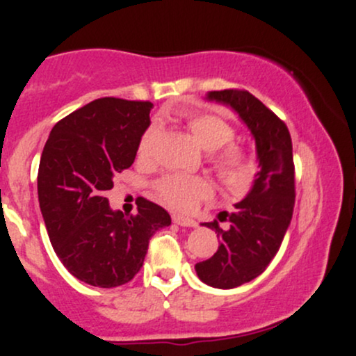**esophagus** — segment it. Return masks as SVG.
<instances>
[{"mask_svg": "<svg viewBox=\"0 0 356 356\" xmlns=\"http://www.w3.org/2000/svg\"><path fill=\"white\" fill-rule=\"evenodd\" d=\"M172 220L175 224H179V226H184V227H195V226H197V222H195L194 219L184 218V216H174Z\"/></svg>", "mask_w": 356, "mask_h": 356, "instance_id": "1", "label": "esophagus"}]
</instances>
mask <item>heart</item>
<instances>
[{"instance_id":"obj_1","label":"heart","mask_w":356,"mask_h":356,"mask_svg":"<svg viewBox=\"0 0 356 356\" xmlns=\"http://www.w3.org/2000/svg\"><path fill=\"white\" fill-rule=\"evenodd\" d=\"M187 130L194 136L209 154V164L224 184L231 187H243L254 175V159L243 147L231 144L236 137V130L229 122L214 113H192L186 117ZM161 127L150 124L140 136L137 145V155L142 161L150 159L155 152ZM155 192L169 206L181 211H189L197 206L202 199L212 194L209 181L202 177L169 174L159 179Z\"/></svg>"}]
</instances>
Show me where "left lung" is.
<instances>
[{"label":"left lung","instance_id":"8db88e82","mask_svg":"<svg viewBox=\"0 0 356 356\" xmlns=\"http://www.w3.org/2000/svg\"><path fill=\"white\" fill-rule=\"evenodd\" d=\"M207 99L239 113L254 136L261 167L246 199L236 204L234 212L219 214L229 229L218 220L202 224L216 229L220 244L214 256L195 264V271L206 284L229 289L259 276L283 243L296 197L293 144L284 122L248 90L209 92Z\"/></svg>","mask_w":356,"mask_h":356}]
</instances>
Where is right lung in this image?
Instances as JSON below:
<instances>
[{"mask_svg":"<svg viewBox=\"0 0 356 356\" xmlns=\"http://www.w3.org/2000/svg\"><path fill=\"white\" fill-rule=\"evenodd\" d=\"M150 108V102L97 99L56 122L44 144L38 169L44 226L63 266L87 284L132 281L150 238L170 224L169 212L147 199L125 216L105 197L113 177L136 161Z\"/></svg>","mask_w":356,"mask_h":356,"instance_id":"add662e5","label":"right lung"}]
</instances>
